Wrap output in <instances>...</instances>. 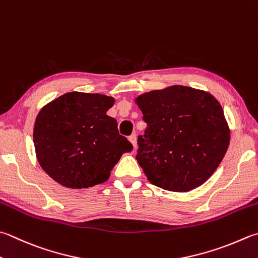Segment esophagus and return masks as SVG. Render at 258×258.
I'll return each instance as SVG.
<instances>
[{
  "label": "esophagus",
  "mask_w": 258,
  "mask_h": 258,
  "mask_svg": "<svg viewBox=\"0 0 258 258\" xmlns=\"http://www.w3.org/2000/svg\"><path fill=\"white\" fill-rule=\"evenodd\" d=\"M129 140H130V143L133 144V146H134V148L136 149L137 148V136H136V134H133L129 137Z\"/></svg>",
  "instance_id": "34e87169"
}]
</instances>
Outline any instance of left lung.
Listing matches in <instances>:
<instances>
[{
    "mask_svg": "<svg viewBox=\"0 0 258 258\" xmlns=\"http://www.w3.org/2000/svg\"><path fill=\"white\" fill-rule=\"evenodd\" d=\"M147 123L138 136L137 158L148 181L173 192H188L216 172L230 142L218 100L209 92L168 86L135 100Z\"/></svg>",
    "mask_w": 258,
    "mask_h": 258,
    "instance_id": "left-lung-1",
    "label": "left lung"
}]
</instances>
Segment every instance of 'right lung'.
<instances>
[{
  "mask_svg": "<svg viewBox=\"0 0 258 258\" xmlns=\"http://www.w3.org/2000/svg\"><path fill=\"white\" fill-rule=\"evenodd\" d=\"M114 99L70 92L39 111L33 128L41 168L60 185L87 188L105 182L124 153L133 150L114 118L106 114Z\"/></svg>",
  "mask_w": 258,
  "mask_h": 258,
  "instance_id": "1",
  "label": "right lung"
}]
</instances>
